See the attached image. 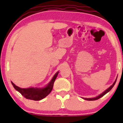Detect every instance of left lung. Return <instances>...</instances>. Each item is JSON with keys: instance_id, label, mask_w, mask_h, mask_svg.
Returning a JSON list of instances; mask_svg holds the SVG:
<instances>
[{"instance_id": "8db88e82", "label": "left lung", "mask_w": 123, "mask_h": 123, "mask_svg": "<svg viewBox=\"0 0 123 123\" xmlns=\"http://www.w3.org/2000/svg\"><path fill=\"white\" fill-rule=\"evenodd\" d=\"M116 80H117V78H116V80L115 81V82L113 83V84L111 86V87H109V88L107 89V90H106L105 91H104V92H103L102 94H100V95H98V97H95V98H83V99H86V100H87V101H95V100L98 99H99L100 98H101V97H102L104 95H105V94H106V93H108L109 92V91H111V88H112L113 87V86H115V83H116Z\"/></svg>"}]
</instances>
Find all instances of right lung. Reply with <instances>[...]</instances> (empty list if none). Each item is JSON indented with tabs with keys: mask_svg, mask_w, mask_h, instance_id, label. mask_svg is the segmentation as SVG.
<instances>
[{
	"mask_svg": "<svg viewBox=\"0 0 123 123\" xmlns=\"http://www.w3.org/2000/svg\"><path fill=\"white\" fill-rule=\"evenodd\" d=\"M58 73L59 72H58L55 74L50 82L44 88H40L31 87V88H22L15 86L12 82V84L14 88L20 93L21 95L24 96L25 98L31 100H34V101H39L45 98L51 92L53 89L54 83L57 78Z\"/></svg>",
	"mask_w": 123,
	"mask_h": 123,
	"instance_id": "right-lung-1",
	"label": "right lung"
}]
</instances>
